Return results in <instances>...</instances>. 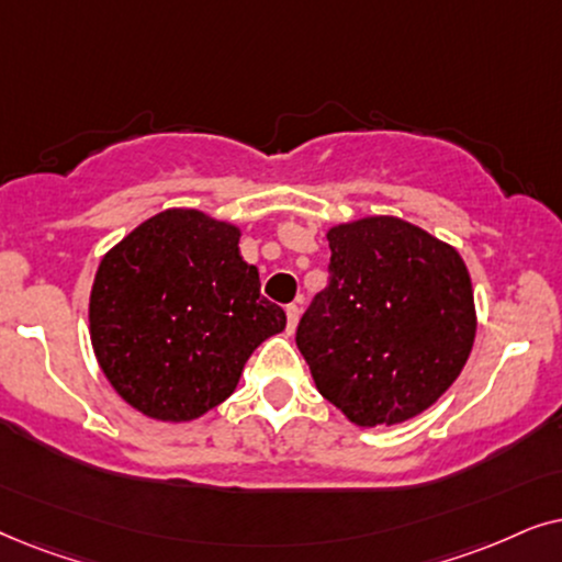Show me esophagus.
<instances>
[{"instance_id":"esophagus-1","label":"esophagus","mask_w":562,"mask_h":562,"mask_svg":"<svg viewBox=\"0 0 562 562\" xmlns=\"http://www.w3.org/2000/svg\"><path fill=\"white\" fill-rule=\"evenodd\" d=\"M285 313H288V331L293 334L295 326H297V318H301V308H297V305L293 303V305H288Z\"/></svg>"}]
</instances>
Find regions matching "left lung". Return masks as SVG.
<instances>
[{
  "label": "left lung",
  "mask_w": 562,
  "mask_h": 562,
  "mask_svg": "<svg viewBox=\"0 0 562 562\" xmlns=\"http://www.w3.org/2000/svg\"><path fill=\"white\" fill-rule=\"evenodd\" d=\"M328 288L295 341L318 393L351 424L393 426L439 401L475 341V301L458 249L393 215L328 228Z\"/></svg>",
  "instance_id": "left-lung-1"
}]
</instances>
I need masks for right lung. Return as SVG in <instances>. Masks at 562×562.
<instances>
[{"instance_id":"1","label":"right lung","mask_w":562,"mask_h":562,"mask_svg":"<svg viewBox=\"0 0 562 562\" xmlns=\"http://www.w3.org/2000/svg\"><path fill=\"white\" fill-rule=\"evenodd\" d=\"M241 231L169 207L97 267L89 339L115 393L156 422H192L236 391L246 359L288 318L261 297Z\"/></svg>"}]
</instances>
